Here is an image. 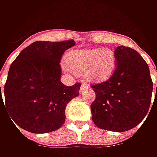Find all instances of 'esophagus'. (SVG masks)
<instances>
[{"instance_id":"1","label":"esophagus","mask_w":157,"mask_h":157,"mask_svg":"<svg viewBox=\"0 0 157 157\" xmlns=\"http://www.w3.org/2000/svg\"><path fill=\"white\" fill-rule=\"evenodd\" d=\"M86 88H88V85L87 84H86V83H83L81 85V87H80V90L83 91L84 89H86Z\"/></svg>"}]
</instances>
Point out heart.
Returning <instances> with one entry per match:
<instances>
[{"label": "heart", "instance_id": "1", "mask_svg": "<svg viewBox=\"0 0 157 157\" xmlns=\"http://www.w3.org/2000/svg\"><path fill=\"white\" fill-rule=\"evenodd\" d=\"M116 61L115 52L111 49H88L69 53L66 64L75 74L85 73L88 80L100 81L113 73Z\"/></svg>", "mask_w": 157, "mask_h": 157}]
</instances>
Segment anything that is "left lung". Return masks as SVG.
<instances>
[{"label": "left lung", "instance_id": "left-lung-1", "mask_svg": "<svg viewBox=\"0 0 157 157\" xmlns=\"http://www.w3.org/2000/svg\"><path fill=\"white\" fill-rule=\"evenodd\" d=\"M114 52L117 61L113 75L91 86L96 94L91 111L98 128L124 132L134 128L147 115L153 82L148 63L136 51L118 46Z\"/></svg>", "mask_w": 157, "mask_h": 157}]
</instances>
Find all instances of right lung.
Instances as JSON below:
<instances>
[{
	"mask_svg": "<svg viewBox=\"0 0 157 157\" xmlns=\"http://www.w3.org/2000/svg\"><path fill=\"white\" fill-rule=\"evenodd\" d=\"M74 45L73 40L34 42L11 63L4 86L5 105L0 85V104L21 128L44 134L63 126L66 105L78 96L81 86L60 81L61 57Z\"/></svg>",
	"mask_w": 157,
	"mask_h": 157,
	"instance_id": "obj_1",
	"label": "right lung"
}]
</instances>
